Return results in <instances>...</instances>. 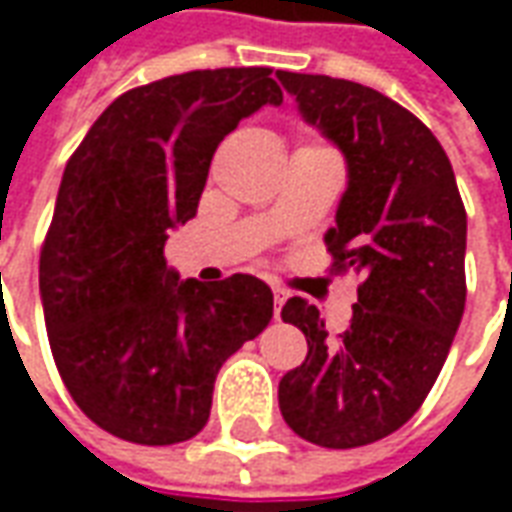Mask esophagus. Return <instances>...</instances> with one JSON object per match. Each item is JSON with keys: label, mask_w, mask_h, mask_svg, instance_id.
<instances>
[{"label": "esophagus", "mask_w": 512, "mask_h": 512, "mask_svg": "<svg viewBox=\"0 0 512 512\" xmlns=\"http://www.w3.org/2000/svg\"><path fill=\"white\" fill-rule=\"evenodd\" d=\"M271 290H274V315L279 318V310H282V304L288 299V290L279 288V285H271Z\"/></svg>", "instance_id": "esophagus-1"}]
</instances>
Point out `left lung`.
<instances>
[{
  "instance_id": "8db88e82",
  "label": "left lung",
  "mask_w": 512,
  "mask_h": 512,
  "mask_svg": "<svg viewBox=\"0 0 512 512\" xmlns=\"http://www.w3.org/2000/svg\"><path fill=\"white\" fill-rule=\"evenodd\" d=\"M277 79L345 156L348 189L323 241L334 271L362 274L337 337L315 304L282 307L310 351L279 381V411L301 439L351 450L406 425L439 378L466 304V211L444 147L408 109L332 76Z\"/></svg>"
}]
</instances>
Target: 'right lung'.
Masks as SVG:
<instances>
[{
	"label": "right lung",
	"mask_w": 512,
	"mask_h": 512,
	"mask_svg": "<svg viewBox=\"0 0 512 512\" xmlns=\"http://www.w3.org/2000/svg\"><path fill=\"white\" fill-rule=\"evenodd\" d=\"M266 104H282L271 68L167 76L106 106L65 167L40 252L43 318L76 406L117 439L197 436L219 367L274 315L263 279H180L164 260L219 142Z\"/></svg>",
	"instance_id": "right-lung-1"
}]
</instances>
